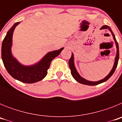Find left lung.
Masks as SVG:
<instances>
[{
  "label": "left lung",
  "mask_w": 122,
  "mask_h": 122,
  "mask_svg": "<svg viewBox=\"0 0 122 122\" xmlns=\"http://www.w3.org/2000/svg\"><path fill=\"white\" fill-rule=\"evenodd\" d=\"M102 29H108L110 32H111V34L113 36V39L114 40V41H115V43H116V48H117V53H116V56L115 57V61H114V65H113V67L112 68V70H111V71L109 72L107 76H106L104 79H102L101 80L98 81H90L87 80L86 79H84V77H82L80 74H79V73L77 72V70H76V67H75V65H74V54L73 53H72L71 57L69 60L68 62V65H69V67L71 70V75L75 80L76 81H77L78 82L81 83L82 84H84V85H88V86H95V85L100 84L101 83H103L104 82L106 81L107 79L111 77V76L113 74V73H114L115 70H116V68L117 66V64H118V59H119V49H118V43H117V40L116 39V37H115V35H114V33L112 31L111 29L108 25H103L101 27L100 30H102Z\"/></svg>",
  "instance_id": "1"
}]
</instances>
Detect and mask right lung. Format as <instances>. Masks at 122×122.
<instances>
[{"mask_svg":"<svg viewBox=\"0 0 122 122\" xmlns=\"http://www.w3.org/2000/svg\"><path fill=\"white\" fill-rule=\"evenodd\" d=\"M19 23L21 22H16L11 27L3 40L2 59L6 70L13 78L22 82L32 84L40 81L46 77L51 61L60 54L64 48L49 52L35 64L22 65L13 56L11 52L13 34L16 27Z\"/></svg>","mask_w":122,"mask_h":122,"instance_id":"obj_1","label":"right lung"}]
</instances>
